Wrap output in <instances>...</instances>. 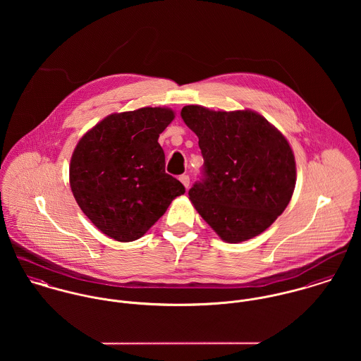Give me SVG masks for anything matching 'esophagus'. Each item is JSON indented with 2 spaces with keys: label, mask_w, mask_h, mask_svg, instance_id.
<instances>
[{
  "label": "esophagus",
  "mask_w": 361,
  "mask_h": 361,
  "mask_svg": "<svg viewBox=\"0 0 361 361\" xmlns=\"http://www.w3.org/2000/svg\"><path fill=\"white\" fill-rule=\"evenodd\" d=\"M179 180L183 183V186L188 189L189 188V185H190V178H189V175H180L179 176Z\"/></svg>",
  "instance_id": "1"
}]
</instances>
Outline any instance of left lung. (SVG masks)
Segmentation results:
<instances>
[{"mask_svg": "<svg viewBox=\"0 0 361 361\" xmlns=\"http://www.w3.org/2000/svg\"><path fill=\"white\" fill-rule=\"evenodd\" d=\"M182 119L197 135L204 159L189 199L207 224L228 243L264 232L289 204L295 155L264 116L253 111L182 108Z\"/></svg>", "mask_w": 361, "mask_h": 361, "instance_id": "8db88e82", "label": "left lung"}]
</instances>
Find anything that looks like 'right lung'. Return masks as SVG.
<instances>
[{
	"instance_id": "1",
	"label": "right lung",
	"mask_w": 361,
	"mask_h": 361,
	"mask_svg": "<svg viewBox=\"0 0 361 361\" xmlns=\"http://www.w3.org/2000/svg\"><path fill=\"white\" fill-rule=\"evenodd\" d=\"M169 108L146 106L112 114L78 143L69 168L76 203L106 236L142 238L185 186L165 172L159 133L172 122Z\"/></svg>"
}]
</instances>
